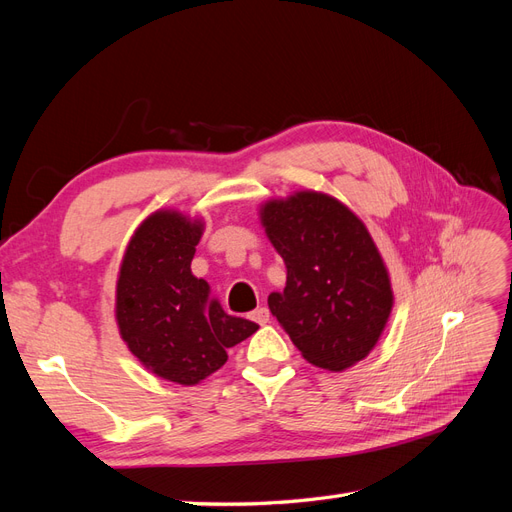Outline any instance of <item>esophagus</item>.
Masks as SVG:
<instances>
[{
	"label": "esophagus",
	"instance_id": "34e87169",
	"mask_svg": "<svg viewBox=\"0 0 512 512\" xmlns=\"http://www.w3.org/2000/svg\"><path fill=\"white\" fill-rule=\"evenodd\" d=\"M250 318L254 322H258V324H267L269 322V309L267 307H258V309H254Z\"/></svg>",
	"mask_w": 512,
	"mask_h": 512
}]
</instances>
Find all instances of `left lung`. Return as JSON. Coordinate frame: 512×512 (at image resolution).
<instances>
[{
	"label": "left lung",
	"instance_id": "left-lung-1",
	"mask_svg": "<svg viewBox=\"0 0 512 512\" xmlns=\"http://www.w3.org/2000/svg\"><path fill=\"white\" fill-rule=\"evenodd\" d=\"M260 224L288 271L269 309L303 359L329 371L363 361L393 309L391 277L365 224L312 190L267 200Z\"/></svg>",
	"mask_w": 512,
	"mask_h": 512
}]
</instances>
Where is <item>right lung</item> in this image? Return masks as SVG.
Returning <instances> with one entry per match:
<instances>
[{"mask_svg":"<svg viewBox=\"0 0 512 512\" xmlns=\"http://www.w3.org/2000/svg\"><path fill=\"white\" fill-rule=\"evenodd\" d=\"M205 224L160 209L136 228L123 254L115 294L119 335L151 374L194 386L218 371L226 350L258 331L228 316L209 284L192 275Z\"/></svg>","mask_w":512,"mask_h":512,"instance_id":"right-lung-1","label":"right lung"}]
</instances>
